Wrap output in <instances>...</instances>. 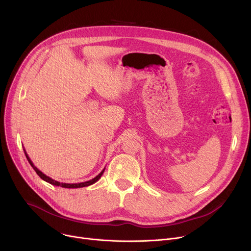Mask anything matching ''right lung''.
Returning a JSON list of instances; mask_svg holds the SVG:
<instances>
[{
    "label": "right lung",
    "mask_w": 251,
    "mask_h": 251,
    "mask_svg": "<svg viewBox=\"0 0 251 251\" xmlns=\"http://www.w3.org/2000/svg\"><path fill=\"white\" fill-rule=\"evenodd\" d=\"M24 153H25V155H26V159H27V161L29 162V164H30V166L33 168V170L35 171L36 172V174L41 177L44 181H46V182H48V183H50V184H51V185H56V186H60V187H63V188H80V187H86V186H89V185H91V184H94V183H96L100 177H101V175H102V173L104 172V169L101 171V172L97 176V177H95L94 179H91V180H89V181H86V182H81V183H72V184H70V183H61V182H58V181H56V180H54V179H51V178H50L49 176H47V175H45L42 171H39L34 165H33V163L31 162V160L29 159V156H28V154L26 153V151H25V150H24Z\"/></svg>",
    "instance_id": "right-lung-1"
}]
</instances>
